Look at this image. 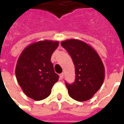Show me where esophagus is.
<instances>
[{
	"mask_svg": "<svg viewBox=\"0 0 124 124\" xmlns=\"http://www.w3.org/2000/svg\"><path fill=\"white\" fill-rule=\"evenodd\" d=\"M64 73H62V74H60V78L62 80L63 78H64Z\"/></svg>",
	"mask_w": 124,
	"mask_h": 124,
	"instance_id": "obj_1",
	"label": "esophagus"
}]
</instances>
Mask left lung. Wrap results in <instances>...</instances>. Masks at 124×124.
Segmentation results:
<instances>
[{
	"instance_id": "1",
	"label": "left lung",
	"mask_w": 124,
	"mask_h": 124,
	"mask_svg": "<svg viewBox=\"0 0 124 124\" xmlns=\"http://www.w3.org/2000/svg\"><path fill=\"white\" fill-rule=\"evenodd\" d=\"M61 45L69 53L75 66L74 82H66L68 93L76 101L88 100L104 82L103 62L96 50L83 41L70 39L62 41Z\"/></svg>"
}]
</instances>
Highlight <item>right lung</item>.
<instances>
[{
    "instance_id": "1",
    "label": "right lung",
    "mask_w": 124,
    "mask_h": 124,
    "mask_svg": "<svg viewBox=\"0 0 124 124\" xmlns=\"http://www.w3.org/2000/svg\"><path fill=\"white\" fill-rule=\"evenodd\" d=\"M58 45V41H38L26 46L18 59L15 70L18 82L24 93L34 100L48 97L58 80L51 62L52 54Z\"/></svg>"
}]
</instances>
